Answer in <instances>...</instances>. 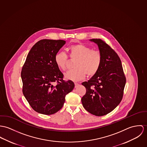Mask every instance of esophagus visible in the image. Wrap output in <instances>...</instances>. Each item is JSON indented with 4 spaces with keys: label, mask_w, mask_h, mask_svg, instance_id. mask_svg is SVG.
Here are the masks:
<instances>
[{
    "label": "esophagus",
    "mask_w": 147,
    "mask_h": 147,
    "mask_svg": "<svg viewBox=\"0 0 147 147\" xmlns=\"http://www.w3.org/2000/svg\"><path fill=\"white\" fill-rule=\"evenodd\" d=\"M79 86H80V84H78V83H75V88L78 87Z\"/></svg>",
    "instance_id": "34e87169"
}]
</instances>
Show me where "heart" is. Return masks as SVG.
Segmentation results:
<instances>
[{
    "instance_id": "b5f03b06",
    "label": "heart",
    "mask_w": 147,
    "mask_h": 147,
    "mask_svg": "<svg viewBox=\"0 0 147 147\" xmlns=\"http://www.w3.org/2000/svg\"><path fill=\"white\" fill-rule=\"evenodd\" d=\"M71 59H75L74 70L67 71L64 77L66 80L78 82L83 80L86 74L89 77L94 76L99 70L101 64L102 57L100 52L93 50L90 47L79 43L68 48ZM55 62L61 70L65 71L68 61L67 57L64 52L60 51L55 56Z\"/></svg>"
}]
</instances>
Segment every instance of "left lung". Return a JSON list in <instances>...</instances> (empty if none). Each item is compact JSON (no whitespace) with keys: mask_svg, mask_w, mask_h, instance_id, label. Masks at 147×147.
Masks as SVG:
<instances>
[{"mask_svg":"<svg viewBox=\"0 0 147 147\" xmlns=\"http://www.w3.org/2000/svg\"><path fill=\"white\" fill-rule=\"evenodd\" d=\"M90 40L98 45L102 61L96 74L82 83L86 88L82 103L91 114L102 116L111 112L121 101L126 78L121 61L114 50L100 39Z\"/></svg>","mask_w":147,"mask_h":147,"instance_id":"1","label":"left lung"}]
</instances>
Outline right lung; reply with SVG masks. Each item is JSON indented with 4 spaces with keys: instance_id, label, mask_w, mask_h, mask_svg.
Instances as JSON below:
<instances>
[{
    "instance_id": "add662e5",
    "label": "right lung",
    "mask_w": 147,
    "mask_h": 147,
    "mask_svg": "<svg viewBox=\"0 0 147 147\" xmlns=\"http://www.w3.org/2000/svg\"><path fill=\"white\" fill-rule=\"evenodd\" d=\"M63 40L43 39L29 51L22 68V92L33 109L40 114H53L60 110L65 96L74 87L55 62V56L65 44ZM55 82L58 83L55 85Z\"/></svg>"
}]
</instances>
